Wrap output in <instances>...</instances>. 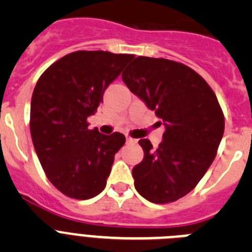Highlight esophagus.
Here are the masks:
<instances>
[{"mask_svg": "<svg viewBox=\"0 0 252 252\" xmlns=\"http://www.w3.org/2000/svg\"><path fill=\"white\" fill-rule=\"evenodd\" d=\"M126 142H127V144H136V140L132 139V137H130V136H127L126 137Z\"/></svg>", "mask_w": 252, "mask_h": 252, "instance_id": "1", "label": "esophagus"}]
</instances>
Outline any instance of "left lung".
<instances>
[{"mask_svg":"<svg viewBox=\"0 0 252 252\" xmlns=\"http://www.w3.org/2000/svg\"><path fill=\"white\" fill-rule=\"evenodd\" d=\"M122 81L165 126L158 149L148 139L139 141L144 159L132 169L135 188L153 203L178 201L216 158L224 131L217 97L192 68L162 58H135Z\"/></svg>","mask_w":252,"mask_h":252,"instance_id":"obj_1","label":"left lung"}]
</instances>
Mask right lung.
Segmentation results:
<instances>
[{"instance_id": "right-lung-1", "label": "right lung", "mask_w": 252, "mask_h": 252, "mask_svg": "<svg viewBox=\"0 0 252 252\" xmlns=\"http://www.w3.org/2000/svg\"><path fill=\"white\" fill-rule=\"evenodd\" d=\"M133 57L74 51L51 64L35 86L31 139L48 179L66 197L90 199L106 187L115 154L126 139L120 132L103 135L97 128L90 130L87 119Z\"/></svg>"}]
</instances>
